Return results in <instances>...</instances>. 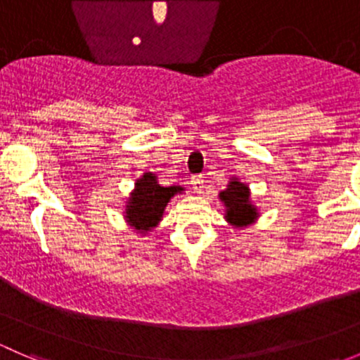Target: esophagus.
Listing matches in <instances>:
<instances>
[{"mask_svg":"<svg viewBox=\"0 0 360 360\" xmlns=\"http://www.w3.org/2000/svg\"><path fill=\"white\" fill-rule=\"evenodd\" d=\"M191 184H193L195 191H202V188H203V177H202V176L191 177Z\"/></svg>","mask_w":360,"mask_h":360,"instance_id":"obj_1","label":"esophagus"}]
</instances>
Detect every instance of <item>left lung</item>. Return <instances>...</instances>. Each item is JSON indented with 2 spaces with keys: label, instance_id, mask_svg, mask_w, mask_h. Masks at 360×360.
Returning <instances> with one entry per match:
<instances>
[{
  "label": "left lung",
  "instance_id": "1",
  "mask_svg": "<svg viewBox=\"0 0 360 360\" xmlns=\"http://www.w3.org/2000/svg\"><path fill=\"white\" fill-rule=\"evenodd\" d=\"M226 205V219L235 226H248L256 219V209L249 203V188L238 181H231L228 188L219 193Z\"/></svg>",
  "mask_w": 360,
  "mask_h": 360
}]
</instances>
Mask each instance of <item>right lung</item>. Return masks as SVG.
I'll list each match as a JSON object with an SVG mask.
<instances>
[{
	"mask_svg": "<svg viewBox=\"0 0 360 360\" xmlns=\"http://www.w3.org/2000/svg\"><path fill=\"white\" fill-rule=\"evenodd\" d=\"M183 191L181 186H162L157 183V177L146 172L136 183V191L130 197L127 205V219L136 230H150L162 217L167 202Z\"/></svg>",
	"mask_w": 360,
	"mask_h": 360,
	"instance_id": "obj_1",
	"label": "right lung"
}]
</instances>
